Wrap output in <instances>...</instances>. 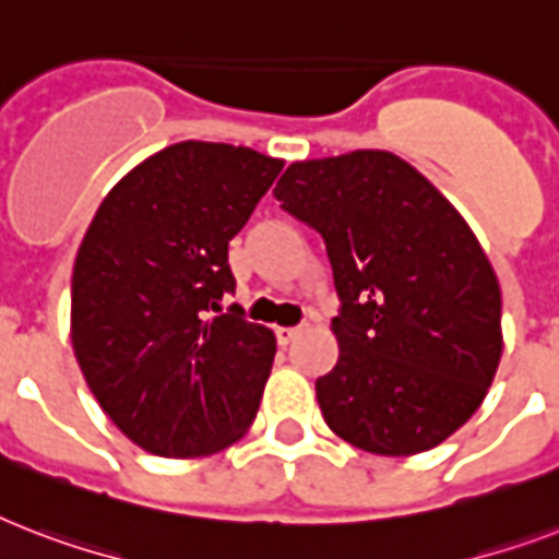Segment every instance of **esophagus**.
I'll use <instances>...</instances> for the list:
<instances>
[{
  "label": "esophagus",
  "mask_w": 559,
  "mask_h": 559,
  "mask_svg": "<svg viewBox=\"0 0 559 559\" xmlns=\"http://www.w3.org/2000/svg\"><path fill=\"white\" fill-rule=\"evenodd\" d=\"M298 333H301L298 328H278V331H275V340H278V345H289Z\"/></svg>",
  "instance_id": "1"
}]
</instances>
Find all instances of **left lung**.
<instances>
[{
	"instance_id": "8db88e82",
	"label": "left lung",
	"mask_w": 559,
	"mask_h": 559,
	"mask_svg": "<svg viewBox=\"0 0 559 559\" xmlns=\"http://www.w3.org/2000/svg\"><path fill=\"white\" fill-rule=\"evenodd\" d=\"M281 209L324 237L340 359L316 380L324 424L373 455H417L476 415L502 359V289L455 205L406 159L293 162Z\"/></svg>"
}]
</instances>
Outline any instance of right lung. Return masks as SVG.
I'll use <instances>...</instances> for the list:
<instances>
[{"mask_svg": "<svg viewBox=\"0 0 559 559\" xmlns=\"http://www.w3.org/2000/svg\"><path fill=\"white\" fill-rule=\"evenodd\" d=\"M284 162L179 142L135 165L95 211L72 272V348L98 406L142 450L205 459L261 406L275 333L223 313L228 240Z\"/></svg>", "mask_w": 559, "mask_h": 559, "instance_id": "right-lung-1", "label": "right lung"}]
</instances>
